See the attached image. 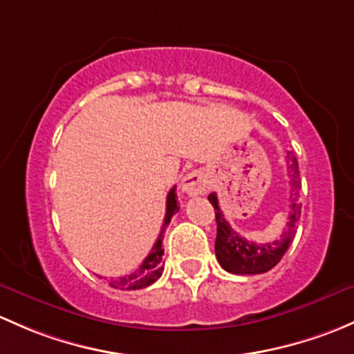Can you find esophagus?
Segmentation results:
<instances>
[{"label":"esophagus","mask_w":354,"mask_h":354,"mask_svg":"<svg viewBox=\"0 0 354 354\" xmlns=\"http://www.w3.org/2000/svg\"><path fill=\"white\" fill-rule=\"evenodd\" d=\"M180 187L189 196L204 194L207 189V176L203 170H192V172H189L187 176L182 178Z\"/></svg>","instance_id":"1"}]
</instances>
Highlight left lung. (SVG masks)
Returning a JSON list of instances; mask_svg holds the SVG:
<instances>
[{"label": "left lung", "instance_id": "8db88e82", "mask_svg": "<svg viewBox=\"0 0 354 354\" xmlns=\"http://www.w3.org/2000/svg\"><path fill=\"white\" fill-rule=\"evenodd\" d=\"M288 158V170L291 176V206L290 214H288V223L285 232L281 233V239L268 243H257L252 240L243 239L239 235L230 223L225 218L223 211L220 209L216 194H209L207 199L214 207V216H216V242H214V252L225 271L232 274H262L268 272L269 269L274 268L281 257L285 256L288 247L291 245L297 233V223L300 218L301 204L298 201L300 196V176H298V162L295 155L286 156Z\"/></svg>", "mask_w": 354, "mask_h": 354}]
</instances>
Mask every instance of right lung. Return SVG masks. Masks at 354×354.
<instances>
[{
  "mask_svg": "<svg viewBox=\"0 0 354 354\" xmlns=\"http://www.w3.org/2000/svg\"><path fill=\"white\" fill-rule=\"evenodd\" d=\"M178 211L177 206V194H176V187L170 189L169 196H167V211H165V220H163V227L162 232H160L158 240L153 245L151 252L148 254V257L145 259L143 264L136 269L134 272H131L129 276H122V278L118 279H111L109 285L112 288H119V290H141V288H147L153 285L156 279L162 276L163 272V262H162V256H163V249H162V240H163V233H165V228L169 227L170 220L172 216Z\"/></svg>",
  "mask_w": 354,
  "mask_h": 354,
  "instance_id": "right-lung-1",
  "label": "right lung"
}]
</instances>
